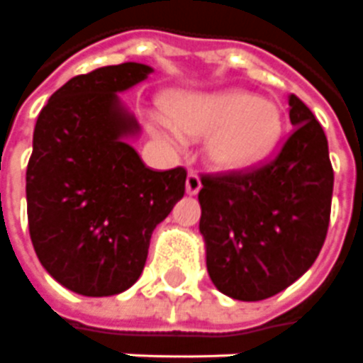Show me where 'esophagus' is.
I'll use <instances>...</instances> for the list:
<instances>
[{
    "instance_id": "34e87169",
    "label": "esophagus",
    "mask_w": 363,
    "mask_h": 363,
    "mask_svg": "<svg viewBox=\"0 0 363 363\" xmlns=\"http://www.w3.org/2000/svg\"><path fill=\"white\" fill-rule=\"evenodd\" d=\"M201 189V179L195 172H189L186 177V194L187 195H197Z\"/></svg>"
}]
</instances>
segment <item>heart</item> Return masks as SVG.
I'll return each instance as SVG.
<instances>
[{
    "label": "heart",
    "instance_id": "b5f03b06",
    "mask_svg": "<svg viewBox=\"0 0 363 363\" xmlns=\"http://www.w3.org/2000/svg\"><path fill=\"white\" fill-rule=\"evenodd\" d=\"M168 117H154L150 130L169 145L184 136H207L205 160L217 172H244L276 150L284 117L274 101L244 89L177 94L168 101Z\"/></svg>",
    "mask_w": 363,
    "mask_h": 363
}]
</instances>
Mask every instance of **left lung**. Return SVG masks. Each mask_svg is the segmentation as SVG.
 Instances as JSON below:
<instances>
[{
  "mask_svg": "<svg viewBox=\"0 0 363 363\" xmlns=\"http://www.w3.org/2000/svg\"><path fill=\"white\" fill-rule=\"evenodd\" d=\"M289 121L293 133L269 164L201 179L207 272L233 299L262 301L284 291L325 244L334 186L328 140L295 95H289Z\"/></svg>",
  "mask_w": 363,
  "mask_h": 363,
  "instance_id": "1",
  "label": "left lung"
}]
</instances>
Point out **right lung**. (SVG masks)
<instances>
[{
	"instance_id": "1",
	"label": "right lung",
	"mask_w": 363,
	"mask_h": 363,
	"mask_svg": "<svg viewBox=\"0 0 363 363\" xmlns=\"http://www.w3.org/2000/svg\"><path fill=\"white\" fill-rule=\"evenodd\" d=\"M152 68L125 62L66 82L38 115L27 166V217L43 268L86 297L127 291L150 236L186 191V169L146 168L140 135L119 94Z\"/></svg>"
}]
</instances>
